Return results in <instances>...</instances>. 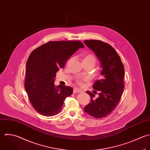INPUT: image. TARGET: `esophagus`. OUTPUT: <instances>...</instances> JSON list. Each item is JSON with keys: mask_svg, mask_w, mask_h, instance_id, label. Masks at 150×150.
Returning <instances> with one entry per match:
<instances>
[{"mask_svg": "<svg viewBox=\"0 0 150 150\" xmlns=\"http://www.w3.org/2000/svg\"><path fill=\"white\" fill-rule=\"evenodd\" d=\"M82 91H81L80 89H78V88H74V93H79L81 92Z\"/></svg>", "mask_w": 150, "mask_h": 150, "instance_id": "esophagus-1", "label": "esophagus"}]
</instances>
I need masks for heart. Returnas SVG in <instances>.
Returning a JSON list of instances; mask_svg holds the SVG:
<instances>
[{
    "label": "heart",
    "mask_w": 150,
    "mask_h": 150,
    "mask_svg": "<svg viewBox=\"0 0 150 150\" xmlns=\"http://www.w3.org/2000/svg\"><path fill=\"white\" fill-rule=\"evenodd\" d=\"M96 59L95 57L91 53L87 54H86L83 59V63L85 64H91L92 65H93V67L95 65V63H96ZM88 79L87 78H83V79H79L76 81L77 83L80 85V86H83V81H87Z\"/></svg>",
    "instance_id": "1"
}]
</instances>
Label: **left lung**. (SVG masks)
Segmentation results:
<instances>
[{
  "mask_svg": "<svg viewBox=\"0 0 150 150\" xmlns=\"http://www.w3.org/2000/svg\"><path fill=\"white\" fill-rule=\"evenodd\" d=\"M84 42L95 52L102 68V78L96 80L93 85V89L99 92V96L94 99L95 95L87 91L91 103L85 107L84 110L91 116L100 119L110 114L120 100L125 88V68L120 56L109 44L96 40H85Z\"/></svg>",
  "mask_w": 150,
  "mask_h": 150,
  "instance_id": "obj_1",
  "label": "left lung"
}]
</instances>
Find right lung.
I'll return each instance as SVG.
<instances>
[{
    "mask_svg": "<svg viewBox=\"0 0 150 150\" xmlns=\"http://www.w3.org/2000/svg\"><path fill=\"white\" fill-rule=\"evenodd\" d=\"M79 48H84L79 41H54L38 47L30 54L26 63L24 86L31 104L41 115L58 114L66 98L72 94L71 87L55 85L54 78Z\"/></svg>",
    "mask_w": 150,
    "mask_h": 150,
    "instance_id": "right-lung-1",
    "label": "right lung"
}]
</instances>
